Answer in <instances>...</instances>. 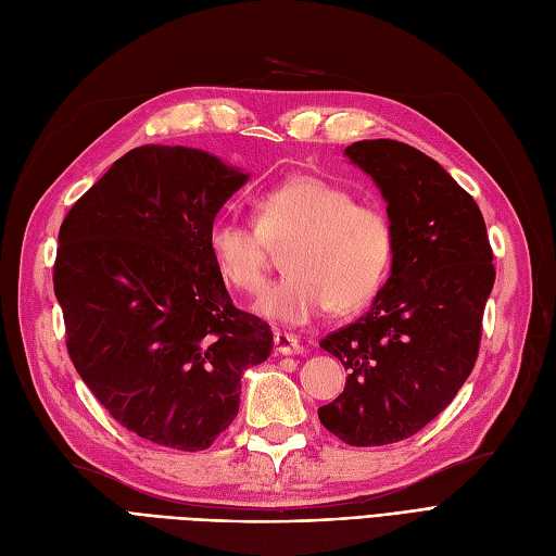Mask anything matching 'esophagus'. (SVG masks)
Returning a JSON list of instances; mask_svg holds the SVG:
<instances>
[{
    "mask_svg": "<svg viewBox=\"0 0 556 556\" xmlns=\"http://www.w3.org/2000/svg\"><path fill=\"white\" fill-rule=\"evenodd\" d=\"M275 351L279 355H295L302 353V346L293 334H286V332H275Z\"/></svg>",
    "mask_w": 556,
    "mask_h": 556,
    "instance_id": "obj_1",
    "label": "esophagus"
}]
</instances>
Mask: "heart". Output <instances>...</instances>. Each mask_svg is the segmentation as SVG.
Returning a JSON list of instances; mask_svg holds the SVG:
<instances>
[{
	"instance_id": "heart-1",
	"label": "heart",
	"mask_w": 556,
	"mask_h": 556,
	"mask_svg": "<svg viewBox=\"0 0 556 556\" xmlns=\"http://www.w3.org/2000/svg\"><path fill=\"white\" fill-rule=\"evenodd\" d=\"M291 242L289 270L273 283L256 312L281 326H304L328 312L349 314L381 289L392 258L390 222L371 203L316 175H295L256 199V224L217 217L207 228V252L232 289L258 293L267 281L270 244Z\"/></svg>"
}]
</instances>
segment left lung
<instances>
[{"instance_id": "1", "label": "left lung", "mask_w": 556, "mask_h": 556, "mask_svg": "<svg viewBox=\"0 0 556 556\" xmlns=\"http://www.w3.org/2000/svg\"><path fill=\"white\" fill-rule=\"evenodd\" d=\"M344 154L388 203L392 265L371 309L320 342L349 379L318 418L367 447L414 437L455 400L476 365L496 273L476 201L432 156L388 138Z\"/></svg>"}]
</instances>
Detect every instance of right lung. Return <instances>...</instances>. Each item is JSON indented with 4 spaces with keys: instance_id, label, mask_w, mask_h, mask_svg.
Returning a JSON list of instances; mask_svg holds the SVG:
<instances>
[{
    "instance_id": "1",
    "label": "right lung",
    "mask_w": 556,
    "mask_h": 556,
    "mask_svg": "<svg viewBox=\"0 0 556 556\" xmlns=\"http://www.w3.org/2000/svg\"><path fill=\"white\" fill-rule=\"evenodd\" d=\"M249 175L182 146H142L85 191L60 228L55 295L85 386L129 432L205 451L238 416L273 330L232 304L207 228Z\"/></svg>"
}]
</instances>
